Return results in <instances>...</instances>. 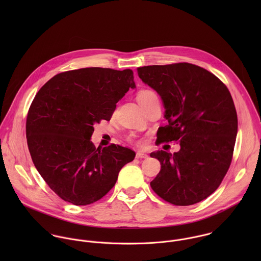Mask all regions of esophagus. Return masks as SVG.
<instances>
[{
	"label": "esophagus",
	"instance_id": "esophagus-1",
	"mask_svg": "<svg viewBox=\"0 0 261 261\" xmlns=\"http://www.w3.org/2000/svg\"><path fill=\"white\" fill-rule=\"evenodd\" d=\"M149 155L146 153V152H144V151H141V150H139L138 152H137V158L138 159H147Z\"/></svg>",
	"mask_w": 261,
	"mask_h": 261
}]
</instances>
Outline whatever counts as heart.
Returning a JSON list of instances; mask_svg holds the SVG:
<instances>
[{"label":"heart","mask_w":261,"mask_h":261,"mask_svg":"<svg viewBox=\"0 0 261 261\" xmlns=\"http://www.w3.org/2000/svg\"><path fill=\"white\" fill-rule=\"evenodd\" d=\"M155 98H158L156 95H155V93L152 92V91H150V90H142V91L138 94V97H137L139 103H140L142 107L145 106V105H147L149 101L155 99Z\"/></svg>","instance_id":"heart-1"}]
</instances>
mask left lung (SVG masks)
<instances>
[{"label": "left lung", "mask_w": 261, "mask_h": 261, "mask_svg": "<svg viewBox=\"0 0 261 261\" xmlns=\"http://www.w3.org/2000/svg\"><path fill=\"white\" fill-rule=\"evenodd\" d=\"M145 84L158 92L168 124L156 133L160 143L180 141V150L150 152L161 171L150 187L165 201L189 206L221 184L232 161L237 136V113L223 82L190 63L138 68Z\"/></svg>", "instance_id": "8db88e82"}]
</instances>
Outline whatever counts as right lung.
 Instances as JSON below:
<instances>
[{"label": "right lung", "instance_id": "add662e5", "mask_svg": "<svg viewBox=\"0 0 261 261\" xmlns=\"http://www.w3.org/2000/svg\"><path fill=\"white\" fill-rule=\"evenodd\" d=\"M129 88H136L130 69L89 67L55 75L38 91L27 116L28 148L41 177L64 201H98L134 161L130 149H96L90 141L94 123L111 120Z\"/></svg>", "mask_w": 261, "mask_h": 261}]
</instances>
